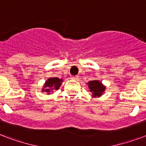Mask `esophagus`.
<instances>
[{
	"label": "esophagus",
	"instance_id": "34e87169",
	"mask_svg": "<svg viewBox=\"0 0 146 146\" xmlns=\"http://www.w3.org/2000/svg\"><path fill=\"white\" fill-rule=\"evenodd\" d=\"M72 79H74V80H78V76L77 75H75V76H72Z\"/></svg>",
	"mask_w": 146,
	"mask_h": 146
}]
</instances>
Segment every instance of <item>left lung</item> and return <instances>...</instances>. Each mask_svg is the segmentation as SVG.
<instances>
[{
    "label": "left lung",
    "instance_id": "obj_1",
    "mask_svg": "<svg viewBox=\"0 0 146 146\" xmlns=\"http://www.w3.org/2000/svg\"><path fill=\"white\" fill-rule=\"evenodd\" d=\"M90 92L92 93V97H100L106 90V86L98 80H94L88 82Z\"/></svg>",
    "mask_w": 146,
    "mask_h": 146
}]
</instances>
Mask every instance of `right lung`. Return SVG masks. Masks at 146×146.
I'll return each mask as SVG.
<instances>
[{"instance_id":"add662e5","label":"right lung","mask_w":146,"mask_h":146,"mask_svg":"<svg viewBox=\"0 0 146 146\" xmlns=\"http://www.w3.org/2000/svg\"><path fill=\"white\" fill-rule=\"evenodd\" d=\"M63 80L60 79L58 78H49L45 83L44 84L42 92H45L50 95L53 90H58L62 84Z\"/></svg>"}]
</instances>
